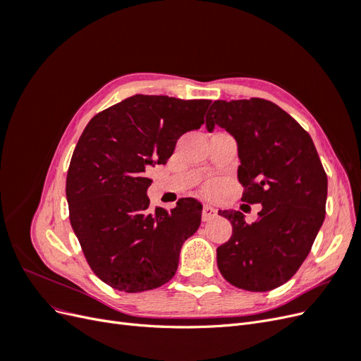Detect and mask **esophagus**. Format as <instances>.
<instances>
[{
  "instance_id": "1",
  "label": "esophagus",
  "mask_w": 361,
  "mask_h": 361,
  "mask_svg": "<svg viewBox=\"0 0 361 361\" xmlns=\"http://www.w3.org/2000/svg\"><path fill=\"white\" fill-rule=\"evenodd\" d=\"M215 216H216V209H215V207H212L209 204H204L203 206V212H202L203 221H209V220H212V218H215Z\"/></svg>"
}]
</instances>
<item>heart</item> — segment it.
Here are the masks:
<instances>
[{"label": "heart", "mask_w": 361, "mask_h": 361, "mask_svg": "<svg viewBox=\"0 0 361 361\" xmlns=\"http://www.w3.org/2000/svg\"><path fill=\"white\" fill-rule=\"evenodd\" d=\"M216 188H218V185L215 182H211V183L206 185L204 191H206V194H214L216 191Z\"/></svg>", "instance_id": "b5f03b06"}]
</instances>
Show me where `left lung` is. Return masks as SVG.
I'll return each instance as SVG.
<instances>
[{
    "label": "left lung",
    "instance_id": "left-lung-1",
    "mask_svg": "<svg viewBox=\"0 0 361 361\" xmlns=\"http://www.w3.org/2000/svg\"><path fill=\"white\" fill-rule=\"evenodd\" d=\"M224 128L238 145L243 202L262 203L255 223L220 211L232 236L216 248V265L231 285L267 292L286 283L310 253L325 218L326 174L313 140L276 104L259 97L215 101L206 129Z\"/></svg>",
    "mask_w": 361,
    "mask_h": 361
}]
</instances>
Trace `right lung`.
Returning a JSON list of instances; mask_svg holds the SVG:
<instances>
[{"mask_svg": "<svg viewBox=\"0 0 361 361\" xmlns=\"http://www.w3.org/2000/svg\"><path fill=\"white\" fill-rule=\"evenodd\" d=\"M211 101L135 94L96 114L76 145L66 179L73 232L94 274L129 293L173 279L202 204L182 199L147 211L146 169L166 164L178 140L199 129Z\"/></svg>", "mask_w": 361, "mask_h": 361, "instance_id": "add662e5", "label": "right lung"}]
</instances>
